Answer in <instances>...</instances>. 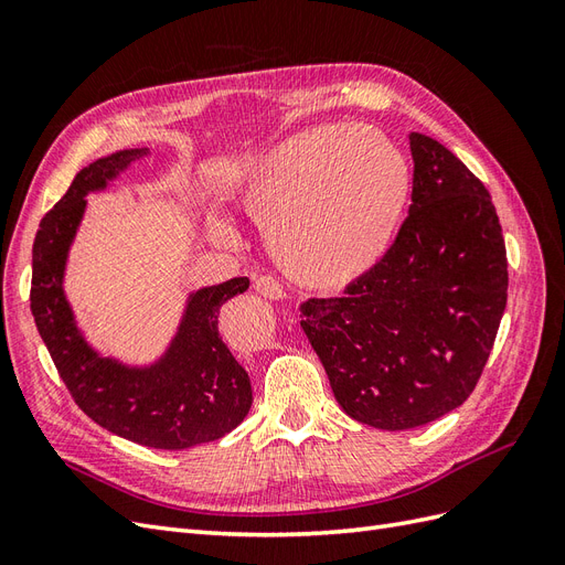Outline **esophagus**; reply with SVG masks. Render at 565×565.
I'll return each instance as SVG.
<instances>
[{"label": "esophagus", "instance_id": "34e87169", "mask_svg": "<svg viewBox=\"0 0 565 565\" xmlns=\"http://www.w3.org/2000/svg\"><path fill=\"white\" fill-rule=\"evenodd\" d=\"M254 289H256V295H262L266 299H282L285 297L282 285L276 278H270V276L254 278Z\"/></svg>", "mask_w": 565, "mask_h": 565}]
</instances>
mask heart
<instances>
[{"instance_id":"b5f03b06","label":"heart","mask_w":565,"mask_h":565,"mask_svg":"<svg viewBox=\"0 0 565 565\" xmlns=\"http://www.w3.org/2000/svg\"><path fill=\"white\" fill-rule=\"evenodd\" d=\"M409 188V164L384 131L337 125L264 152L237 183L235 202L289 278L339 289L367 276L396 243ZM212 231L231 233L221 221Z\"/></svg>"}]
</instances>
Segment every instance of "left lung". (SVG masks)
<instances>
[{
	"mask_svg": "<svg viewBox=\"0 0 565 565\" xmlns=\"http://www.w3.org/2000/svg\"><path fill=\"white\" fill-rule=\"evenodd\" d=\"M413 204L396 243L301 328L341 409L374 429L429 424L469 398L507 306V249L486 185L413 131Z\"/></svg>",
	"mask_w": 565,
	"mask_h": 565,
	"instance_id": "obj_1",
	"label": "left lung"
}]
</instances>
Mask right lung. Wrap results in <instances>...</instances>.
<instances>
[{
  "instance_id": "right-lung-1",
  "label": "right lung",
  "mask_w": 565,
  "mask_h": 565,
  "mask_svg": "<svg viewBox=\"0 0 565 565\" xmlns=\"http://www.w3.org/2000/svg\"><path fill=\"white\" fill-rule=\"evenodd\" d=\"M150 148H125L87 164L46 212L32 245L30 309L71 396L104 429L158 450H185L231 434L252 407V384L218 334V313L247 292L249 278L200 287L185 297L174 337L156 361L122 363L84 337L65 297V268L87 212Z\"/></svg>"
}]
</instances>
